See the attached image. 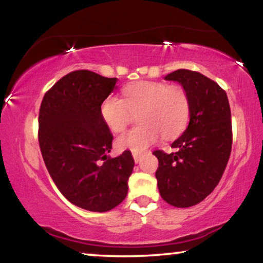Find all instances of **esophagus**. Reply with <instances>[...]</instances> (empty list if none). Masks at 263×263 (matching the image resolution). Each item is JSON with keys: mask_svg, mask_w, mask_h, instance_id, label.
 I'll return each instance as SVG.
<instances>
[{"mask_svg": "<svg viewBox=\"0 0 263 263\" xmlns=\"http://www.w3.org/2000/svg\"><path fill=\"white\" fill-rule=\"evenodd\" d=\"M133 158H134L135 163L138 164V163H140V160H141V154H140V153H133Z\"/></svg>", "mask_w": 263, "mask_h": 263, "instance_id": "34e87169", "label": "esophagus"}]
</instances>
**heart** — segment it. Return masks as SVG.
<instances>
[{
  "label": "heart",
  "instance_id": "b5f03b06",
  "mask_svg": "<svg viewBox=\"0 0 263 263\" xmlns=\"http://www.w3.org/2000/svg\"><path fill=\"white\" fill-rule=\"evenodd\" d=\"M136 112L140 124L118 136V148L140 153L159 139L174 138L186 125L189 100L182 88L163 82L141 81L129 85L122 92V99L110 96L100 105V116L114 133L124 130L132 115Z\"/></svg>",
  "mask_w": 263,
  "mask_h": 263
}]
</instances>
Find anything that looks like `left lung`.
<instances>
[{
  "label": "left lung",
  "mask_w": 263,
  "mask_h": 263,
  "mask_svg": "<svg viewBox=\"0 0 263 263\" xmlns=\"http://www.w3.org/2000/svg\"><path fill=\"white\" fill-rule=\"evenodd\" d=\"M178 82L189 100V124L172 142L174 153L154 151L164 201L190 207L206 199L220 181L232 145L231 110L224 89L197 71L178 69L165 77Z\"/></svg>",
  "instance_id": "obj_1"
}]
</instances>
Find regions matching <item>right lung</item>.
<instances>
[{"instance_id":"obj_1","label":"right lung","mask_w":263,"mask_h":263,"mask_svg":"<svg viewBox=\"0 0 263 263\" xmlns=\"http://www.w3.org/2000/svg\"><path fill=\"white\" fill-rule=\"evenodd\" d=\"M116 82L71 71L45 93L39 110V146L52 181L69 202L91 212L110 211L125 199L135 164L130 151L107 156L114 136L100 105Z\"/></svg>"}]
</instances>
